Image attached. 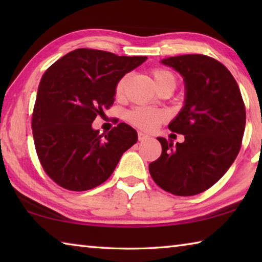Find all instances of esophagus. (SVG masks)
Returning <instances> with one entry per match:
<instances>
[{"mask_svg": "<svg viewBox=\"0 0 262 262\" xmlns=\"http://www.w3.org/2000/svg\"><path fill=\"white\" fill-rule=\"evenodd\" d=\"M137 137H139V141H141V142L147 141V140H149V139H150V136H149V135L144 134V133H142V132H139V133H137Z\"/></svg>", "mask_w": 262, "mask_h": 262, "instance_id": "esophagus-1", "label": "esophagus"}]
</instances>
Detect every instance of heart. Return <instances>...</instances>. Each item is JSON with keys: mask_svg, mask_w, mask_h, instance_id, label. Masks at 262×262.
Returning <instances> with one entry per match:
<instances>
[{"mask_svg": "<svg viewBox=\"0 0 262 262\" xmlns=\"http://www.w3.org/2000/svg\"><path fill=\"white\" fill-rule=\"evenodd\" d=\"M151 76L156 86L162 89L165 85H173L176 86V76L174 74L165 68H154L151 70ZM128 76L123 75L122 77L119 78V81L115 84L114 95L115 97H121L125 91V86L127 83ZM127 121L132 123L140 129L143 130H152L156 128L159 123L166 120V113L164 111L149 108V107H135L127 113L126 115Z\"/></svg>", "mask_w": 262, "mask_h": 262, "instance_id": "obj_1", "label": "heart"}]
</instances>
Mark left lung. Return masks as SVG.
Segmentation results:
<instances>
[{"mask_svg": "<svg viewBox=\"0 0 262 262\" xmlns=\"http://www.w3.org/2000/svg\"><path fill=\"white\" fill-rule=\"evenodd\" d=\"M162 63L184 77L185 105L168 129L185 135V141L173 145L157 137L162 155L149 164V172L166 192L192 196L216 184L236 159L245 130V104L231 73L210 56L186 54Z\"/></svg>", "mask_w": 262, "mask_h": 262, "instance_id": "8db88e82", "label": "left lung"}]
</instances>
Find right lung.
<instances>
[{
	"label": "right lung",
	"instance_id": "1",
	"mask_svg": "<svg viewBox=\"0 0 262 262\" xmlns=\"http://www.w3.org/2000/svg\"><path fill=\"white\" fill-rule=\"evenodd\" d=\"M145 60L77 48L42 75L32 132L39 162L54 183L75 192L95 188L110 178L122 154L136 143V130L125 122L103 135L92 122L113 105L119 78Z\"/></svg>",
	"mask_w": 262,
	"mask_h": 262
}]
</instances>
